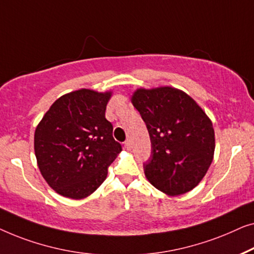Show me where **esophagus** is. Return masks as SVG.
<instances>
[{
    "mask_svg": "<svg viewBox=\"0 0 254 254\" xmlns=\"http://www.w3.org/2000/svg\"><path fill=\"white\" fill-rule=\"evenodd\" d=\"M124 146H126V148L127 149V151H130V149L132 148V141L130 140V139L124 142Z\"/></svg>",
    "mask_w": 254,
    "mask_h": 254,
    "instance_id": "1",
    "label": "esophagus"
}]
</instances>
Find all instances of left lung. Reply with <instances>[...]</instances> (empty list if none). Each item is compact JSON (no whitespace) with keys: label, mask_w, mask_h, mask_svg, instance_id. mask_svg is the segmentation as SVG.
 <instances>
[{"label":"left lung","mask_w":254,"mask_h":254,"mask_svg":"<svg viewBox=\"0 0 254 254\" xmlns=\"http://www.w3.org/2000/svg\"><path fill=\"white\" fill-rule=\"evenodd\" d=\"M131 102L151 137L152 154L144 164L146 178L170 197L191 191L213 161L212 121L190 95L171 86L137 88Z\"/></svg>","instance_id":"8db88e82"}]
</instances>
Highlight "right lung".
Segmentation results:
<instances>
[{
  "instance_id": "1",
  "label": "right lung",
  "mask_w": 254,
  "mask_h": 254,
  "mask_svg": "<svg viewBox=\"0 0 254 254\" xmlns=\"http://www.w3.org/2000/svg\"><path fill=\"white\" fill-rule=\"evenodd\" d=\"M112 94L88 88L66 93L53 103L35 128L39 170L63 197L79 200L91 195L122 151L106 119Z\"/></svg>"
}]
</instances>
